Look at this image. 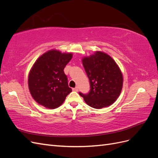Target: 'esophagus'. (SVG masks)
<instances>
[{"instance_id":"1","label":"esophagus","mask_w":158,"mask_h":158,"mask_svg":"<svg viewBox=\"0 0 158 158\" xmlns=\"http://www.w3.org/2000/svg\"><path fill=\"white\" fill-rule=\"evenodd\" d=\"M73 91H75V92H78V87H76L74 88H73Z\"/></svg>"}]
</instances>
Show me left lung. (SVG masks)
<instances>
[{"label": "left lung", "instance_id": "left-lung-1", "mask_svg": "<svg viewBox=\"0 0 158 158\" xmlns=\"http://www.w3.org/2000/svg\"><path fill=\"white\" fill-rule=\"evenodd\" d=\"M90 84L88 94L79 93L89 106L102 109L112 105L121 94L123 77L121 69L111 56L103 51L82 58Z\"/></svg>", "mask_w": 158, "mask_h": 158}]
</instances>
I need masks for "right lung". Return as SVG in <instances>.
Masks as SVG:
<instances>
[{"label":"right lung","instance_id":"add662e5","mask_svg":"<svg viewBox=\"0 0 158 158\" xmlns=\"http://www.w3.org/2000/svg\"><path fill=\"white\" fill-rule=\"evenodd\" d=\"M72 52L56 49L47 51L33 64L28 75V87L33 99L47 109H56L72 92L64 69L73 58Z\"/></svg>","mask_w":158,"mask_h":158}]
</instances>
